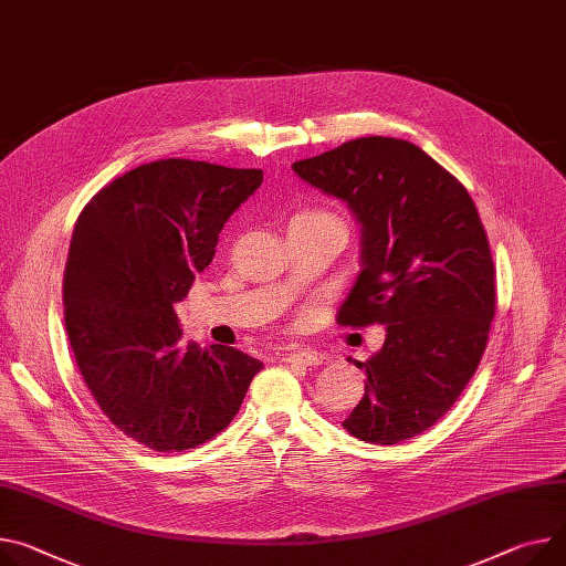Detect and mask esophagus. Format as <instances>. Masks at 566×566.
<instances>
[{"label":"esophagus","mask_w":566,"mask_h":566,"mask_svg":"<svg viewBox=\"0 0 566 566\" xmlns=\"http://www.w3.org/2000/svg\"><path fill=\"white\" fill-rule=\"evenodd\" d=\"M281 360L290 363V365H301V367H315V365H322L326 358L313 349H298V352L283 354Z\"/></svg>","instance_id":"1"}]
</instances>
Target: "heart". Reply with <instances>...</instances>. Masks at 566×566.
I'll return each mask as SVG.
<instances>
[{
    "label": "heart",
    "mask_w": 566,
    "mask_h": 566,
    "mask_svg": "<svg viewBox=\"0 0 566 566\" xmlns=\"http://www.w3.org/2000/svg\"><path fill=\"white\" fill-rule=\"evenodd\" d=\"M301 214H311V217H328V220H335L333 214H328V212H324V210H313V212H301Z\"/></svg>",
    "instance_id": "obj_1"
}]
</instances>
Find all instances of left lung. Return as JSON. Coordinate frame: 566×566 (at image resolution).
<instances>
[{
    "instance_id": "left-lung-1",
    "label": "left lung",
    "mask_w": 566,
    "mask_h": 566,
    "mask_svg": "<svg viewBox=\"0 0 566 566\" xmlns=\"http://www.w3.org/2000/svg\"><path fill=\"white\" fill-rule=\"evenodd\" d=\"M292 169L342 199L360 224V268L342 326H385L365 397L342 421L369 444H399L458 401L496 311L488 233L464 186L408 140L369 136Z\"/></svg>"
}]
</instances>
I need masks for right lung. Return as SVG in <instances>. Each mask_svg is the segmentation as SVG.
I'll return each instance as SVG.
<instances>
[{
  "label": "right lung",
  "mask_w": 566,
  "mask_h": 566,
  "mask_svg": "<svg viewBox=\"0 0 566 566\" xmlns=\"http://www.w3.org/2000/svg\"><path fill=\"white\" fill-rule=\"evenodd\" d=\"M260 184L263 169L154 160L102 188L74 224L63 306L76 365L102 412L151 451L212 440L263 369L233 346L186 344L174 313Z\"/></svg>",
  "instance_id": "right-lung-1"
}]
</instances>
